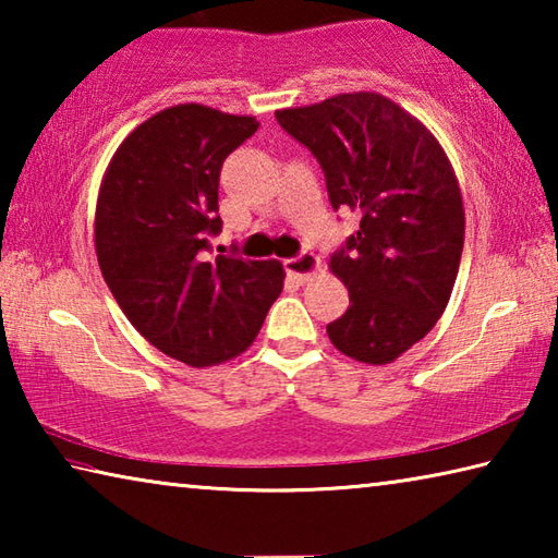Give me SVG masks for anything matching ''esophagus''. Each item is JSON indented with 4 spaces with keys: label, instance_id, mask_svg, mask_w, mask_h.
Segmentation results:
<instances>
[{
    "label": "esophagus",
    "instance_id": "34e87169",
    "mask_svg": "<svg viewBox=\"0 0 558 558\" xmlns=\"http://www.w3.org/2000/svg\"><path fill=\"white\" fill-rule=\"evenodd\" d=\"M282 266H286V272L290 278L305 282L319 270V258L315 256V253H300V256H295V258H288Z\"/></svg>",
    "mask_w": 558,
    "mask_h": 558
}]
</instances>
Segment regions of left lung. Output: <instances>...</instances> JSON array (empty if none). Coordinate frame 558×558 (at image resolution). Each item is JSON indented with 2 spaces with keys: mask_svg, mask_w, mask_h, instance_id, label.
Masks as SVG:
<instances>
[{
  "mask_svg": "<svg viewBox=\"0 0 558 558\" xmlns=\"http://www.w3.org/2000/svg\"><path fill=\"white\" fill-rule=\"evenodd\" d=\"M276 118L317 157L335 209L362 214L329 258L349 307L327 335L356 362L391 364L436 327L456 286L465 209L450 159L421 120L372 90Z\"/></svg>",
  "mask_w": 558,
  "mask_h": 558,
  "instance_id": "8db88e82",
  "label": "left lung"
}]
</instances>
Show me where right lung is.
<instances>
[{
    "label": "right lung",
    "mask_w": 558,
    "mask_h": 558,
    "mask_svg": "<svg viewBox=\"0 0 558 558\" xmlns=\"http://www.w3.org/2000/svg\"><path fill=\"white\" fill-rule=\"evenodd\" d=\"M256 130V118L199 102L167 108L122 140L98 192L96 253L112 298L149 344L194 369L245 352L286 280L280 260L209 258L221 165Z\"/></svg>",
    "instance_id": "1"
}]
</instances>
